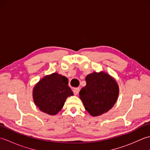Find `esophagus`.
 <instances>
[{"label": "esophagus", "mask_w": 150, "mask_h": 150, "mask_svg": "<svg viewBox=\"0 0 150 150\" xmlns=\"http://www.w3.org/2000/svg\"><path fill=\"white\" fill-rule=\"evenodd\" d=\"M79 91H80V88H73V92H74V93H75V95L79 94Z\"/></svg>", "instance_id": "34e87169"}]
</instances>
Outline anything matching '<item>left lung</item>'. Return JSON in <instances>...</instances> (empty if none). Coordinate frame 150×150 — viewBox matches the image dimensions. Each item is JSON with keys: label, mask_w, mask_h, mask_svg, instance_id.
Instances as JSON below:
<instances>
[{"label": "left lung", "mask_w": 150, "mask_h": 150, "mask_svg": "<svg viewBox=\"0 0 150 150\" xmlns=\"http://www.w3.org/2000/svg\"><path fill=\"white\" fill-rule=\"evenodd\" d=\"M86 85L79 92L86 110L97 117L108 112L114 106L119 96V88L115 80L104 71L89 74Z\"/></svg>", "instance_id": "8db88e82"}]
</instances>
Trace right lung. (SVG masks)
<instances>
[{
	"instance_id": "right-lung-1",
	"label": "right lung",
	"mask_w": 150,
	"mask_h": 150,
	"mask_svg": "<svg viewBox=\"0 0 150 150\" xmlns=\"http://www.w3.org/2000/svg\"><path fill=\"white\" fill-rule=\"evenodd\" d=\"M71 95L68 79L57 73L43 77L33 90L35 104L40 111L51 115L58 113L66 98Z\"/></svg>"
}]
</instances>
